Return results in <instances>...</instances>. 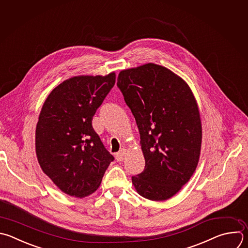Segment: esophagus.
Here are the masks:
<instances>
[{"instance_id": "esophagus-1", "label": "esophagus", "mask_w": 248, "mask_h": 248, "mask_svg": "<svg viewBox=\"0 0 248 248\" xmlns=\"http://www.w3.org/2000/svg\"><path fill=\"white\" fill-rule=\"evenodd\" d=\"M125 155H126V150L122 149V150H120V152H118L116 154V159L118 161H123L125 158Z\"/></svg>"}]
</instances>
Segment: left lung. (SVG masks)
I'll return each mask as SVG.
<instances>
[{
	"label": "left lung",
	"instance_id": "1",
	"mask_svg": "<svg viewBox=\"0 0 248 248\" xmlns=\"http://www.w3.org/2000/svg\"><path fill=\"white\" fill-rule=\"evenodd\" d=\"M118 88L135 118L145 169L132 176L137 193L166 201L194 174L202 147V122L187 82L154 63L120 72Z\"/></svg>",
	"mask_w": 248,
	"mask_h": 248
}]
</instances>
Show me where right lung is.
<instances>
[{
  "instance_id": "obj_1",
  "label": "right lung",
  "mask_w": 248,
  "mask_h": 248,
  "mask_svg": "<svg viewBox=\"0 0 248 248\" xmlns=\"http://www.w3.org/2000/svg\"><path fill=\"white\" fill-rule=\"evenodd\" d=\"M115 81L114 72L70 78L52 90L42 107L36 127L38 161L69 196L81 199L94 193L114 160L92 123Z\"/></svg>"
}]
</instances>
